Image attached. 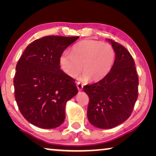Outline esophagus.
I'll return each instance as SVG.
<instances>
[{
	"instance_id": "34e87169",
	"label": "esophagus",
	"mask_w": 156,
	"mask_h": 156,
	"mask_svg": "<svg viewBox=\"0 0 156 156\" xmlns=\"http://www.w3.org/2000/svg\"><path fill=\"white\" fill-rule=\"evenodd\" d=\"M83 84H82V83H80V82H76V87H77V89H78V90L79 91H82V89H83Z\"/></svg>"
}]
</instances>
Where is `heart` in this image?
<instances>
[{
  "instance_id": "b5f03b06",
  "label": "heart",
  "mask_w": 156,
  "mask_h": 156,
  "mask_svg": "<svg viewBox=\"0 0 156 156\" xmlns=\"http://www.w3.org/2000/svg\"><path fill=\"white\" fill-rule=\"evenodd\" d=\"M116 52L110 44L94 40H84L74 44L71 53L64 52L59 57L62 69L75 77L82 71V78L98 82L108 75L114 66Z\"/></svg>"
}]
</instances>
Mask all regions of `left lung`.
Returning <instances> with one entry per match:
<instances>
[{
  "instance_id": "left-lung-1",
  "label": "left lung",
  "mask_w": 156,
  "mask_h": 156,
  "mask_svg": "<svg viewBox=\"0 0 156 156\" xmlns=\"http://www.w3.org/2000/svg\"><path fill=\"white\" fill-rule=\"evenodd\" d=\"M107 40L116 52L112 70L103 80L83 88L89 98L88 120L94 126L103 129L127 120L138 95V77L131 55L121 44Z\"/></svg>"
}]
</instances>
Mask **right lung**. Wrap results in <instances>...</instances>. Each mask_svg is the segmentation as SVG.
I'll list each match as a JSON object with an SVG mask.
<instances>
[{
    "label": "right lung",
    "instance_id": "right-lung-1",
    "mask_svg": "<svg viewBox=\"0 0 156 156\" xmlns=\"http://www.w3.org/2000/svg\"><path fill=\"white\" fill-rule=\"evenodd\" d=\"M80 37L50 35L31 42L16 65L15 98L24 118L42 129H55L65 119L66 103L78 93L59 57Z\"/></svg>",
    "mask_w": 156,
    "mask_h": 156
}]
</instances>
